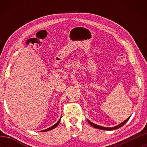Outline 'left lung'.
Wrapping results in <instances>:
<instances>
[{"label":"left lung","mask_w":147,"mask_h":147,"mask_svg":"<svg viewBox=\"0 0 147 147\" xmlns=\"http://www.w3.org/2000/svg\"><path fill=\"white\" fill-rule=\"evenodd\" d=\"M130 117H131V116L129 117H128L127 119H126V120L122 122L121 123L118 124V125H117V126H113V127H104V126H99V125H97V124H94V123H92V122H91L90 121L88 120V119H87V120H88V123H89V124H90V125H91V126H93V127L95 128L100 129V130H116V129H118V128H119L122 127V126H123L124 125V124H125L126 122H127V121L129 120V119H130Z\"/></svg>","instance_id":"1"}]
</instances>
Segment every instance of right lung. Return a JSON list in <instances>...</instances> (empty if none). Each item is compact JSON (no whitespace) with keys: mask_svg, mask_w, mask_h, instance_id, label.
Instances as JSON below:
<instances>
[{"mask_svg":"<svg viewBox=\"0 0 147 147\" xmlns=\"http://www.w3.org/2000/svg\"><path fill=\"white\" fill-rule=\"evenodd\" d=\"M61 118L59 119V121L57 122V123L55 124H54V125L53 126H51V127H50V128H47V129H45V130H42V131H41V132H44V131H50V130H53V129H54V128H56L57 126H58V124H59V122H60V120H61Z\"/></svg>","mask_w":147,"mask_h":147,"instance_id":"add662e5","label":"right lung"}]
</instances>
